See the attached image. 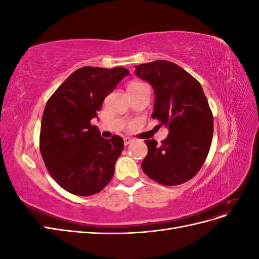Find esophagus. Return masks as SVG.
Here are the masks:
<instances>
[{"instance_id":"esophagus-1","label":"esophagus","mask_w":259,"mask_h":259,"mask_svg":"<svg viewBox=\"0 0 259 259\" xmlns=\"http://www.w3.org/2000/svg\"><path fill=\"white\" fill-rule=\"evenodd\" d=\"M132 140H133V139L130 138V137H125V138H124V145H125V146L130 145V144L132 143Z\"/></svg>"}]
</instances>
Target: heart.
Returning <instances> with one entry per match:
<instances>
[{
  "label": "heart",
  "instance_id": "b5f03b06",
  "mask_svg": "<svg viewBox=\"0 0 259 259\" xmlns=\"http://www.w3.org/2000/svg\"><path fill=\"white\" fill-rule=\"evenodd\" d=\"M144 88H147V86H146L144 83L137 82V81H136V82H132V83L128 84L127 91H128V93H134V92H137V91L142 90V89H144Z\"/></svg>",
  "mask_w": 259,
  "mask_h": 259
}]
</instances>
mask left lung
<instances>
[{"label":"left lung","mask_w":259,"mask_h":259,"mask_svg":"<svg viewBox=\"0 0 259 259\" xmlns=\"http://www.w3.org/2000/svg\"><path fill=\"white\" fill-rule=\"evenodd\" d=\"M135 68L154 90L152 119L169 132L161 145L145 140L143 170L164 186L184 184L198 174L209 151L214 123L208 101L198 80L174 62L155 60Z\"/></svg>","instance_id":"8db88e82"}]
</instances>
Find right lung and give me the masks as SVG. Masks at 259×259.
Returning <instances> with one entry per match:
<instances>
[{
	"instance_id": "add662e5",
	"label": "right lung",
	"mask_w": 259,
	"mask_h": 259,
	"mask_svg": "<svg viewBox=\"0 0 259 259\" xmlns=\"http://www.w3.org/2000/svg\"><path fill=\"white\" fill-rule=\"evenodd\" d=\"M127 69L83 67L68 79L46 103L40 133V151L49 173L61 188L75 195L98 193L110 183L123 151V139L100 136L91 121L104 99Z\"/></svg>"
}]
</instances>
